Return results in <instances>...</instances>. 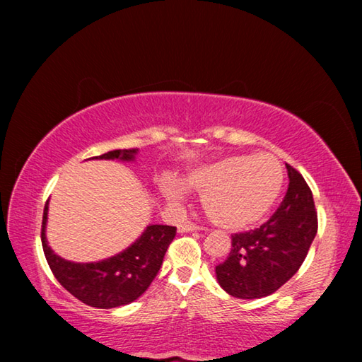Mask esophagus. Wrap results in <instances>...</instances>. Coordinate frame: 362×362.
I'll return each mask as SVG.
<instances>
[{
	"label": "esophagus",
	"instance_id": "34e87169",
	"mask_svg": "<svg viewBox=\"0 0 362 362\" xmlns=\"http://www.w3.org/2000/svg\"><path fill=\"white\" fill-rule=\"evenodd\" d=\"M199 226L193 225L189 222H182L180 225H177V231L179 233H192V231H198Z\"/></svg>",
	"mask_w": 362,
	"mask_h": 362
}]
</instances>
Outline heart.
<instances>
[{
    "label": "heart",
    "mask_w": 362,
    "mask_h": 362,
    "mask_svg": "<svg viewBox=\"0 0 362 362\" xmlns=\"http://www.w3.org/2000/svg\"><path fill=\"white\" fill-rule=\"evenodd\" d=\"M182 183L203 194V207L214 223L241 231L260 223L276 204L284 170L272 155H231L193 169ZM159 192L169 204L183 201V189L173 179L163 180Z\"/></svg>",
    "instance_id": "b5f03b06"
}]
</instances>
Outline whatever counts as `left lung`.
I'll use <instances>...</instances> for the list:
<instances>
[{
    "label": "left lung",
    "instance_id": "1",
    "mask_svg": "<svg viewBox=\"0 0 362 362\" xmlns=\"http://www.w3.org/2000/svg\"><path fill=\"white\" fill-rule=\"evenodd\" d=\"M289 188L278 211L260 228L231 236L226 260L216 267L222 289L236 298L276 292L302 265L317 231L313 194L302 174L286 164Z\"/></svg>",
    "mask_w": 362,
    "mask_h": 362
}]
</instances>
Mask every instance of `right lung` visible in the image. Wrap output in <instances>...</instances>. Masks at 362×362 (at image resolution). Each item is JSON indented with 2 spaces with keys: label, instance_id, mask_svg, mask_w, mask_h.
<instances>
[{
  "label": "right lung",
  "instance_id": "1",
  "mask_svg": "<svg viewBox=\"0 0 362 362\" xmlns=\"http://www.w3.org/2000/svg\"><path fill=\"white\" fill-rule=\"evenodd\" d=\"M137 148L113 150L93 159L136 161ZM49 199L42 212L41 243L54 276L73 297L95 308H116L137 300L148 289L163 265L164 254L175 238V226L148 225L129 247L99 262H71L57 255L47 244Z\"/></svg>",
  "mask_w": 362,
  "mask_h": 362
}]
</instances>
